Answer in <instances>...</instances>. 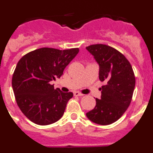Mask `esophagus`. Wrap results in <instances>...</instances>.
Here are the masks:
<instances>
[{"label":"esophagus","instance_id":"1","mask_svg":"<svg viewBox=\"0 0 153 153\" xmlns=\"http://www.w3.org/2000/svg\"><path fill=\"white\" fill-rule=\"evenodd\" d=\"M74 96H76V97H83V93H79V92H77V91L74 92Z\"/></svg>","mask_w":153,"mask_h":153}]
</instances>
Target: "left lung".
Masks as SVG:
<instances>
[{
	"mask_svg": "<svg viewBox=\"0 0 153 153\" xmlns=\"http://www.w3.org/2000/svg\"><path fill=\"white\" fill-rule=\"evenodd\" d=\"M86 48L100 66V80L106 83L100 89L101 98L96 99V106L86 117L97 124L109 125L129 107L136 84L134 72L129 60L113 47L93 44Z\"/></svg>",
	"mask_w": 153,
	"mask_h": 153,
	"instance_id": "8db88e82",
	"label": "left lung"
}]
</instances>
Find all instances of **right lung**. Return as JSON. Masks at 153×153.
Segmentation results:
<instances>
[{"mask_svg": "<svg viewBox=\"0 0 153 153\" xmlns=\"http://www.w3.org/2000/svg\"><path fill=\"white\" fill-rule=\"evenodd\" d=\"M79 53L43 47L31 51L18 61L12 77L17 106L25 117L37 125H50L63 117L73 93L54 89L50 82L60 78L65 67Z\"/></svg>", "mask_w": 153, "mask_h": 153, "instance_id": "right-lung-1", "label": "right lung"}]
</instances>
